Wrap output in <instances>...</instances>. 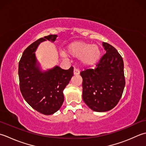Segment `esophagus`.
<instances>
[{"instance_id":"obj_1","label":"esophagus","mask_w":146,"mask_h":146,"mask_svg":"<svg viewBox=\"0 0 146 146\" xmlns=\"http://www.w3.org/2000/svg\"><path fill=\"white\" fill-rule=\"evenodd\" d=\"M79 73H80L79 70L77 69H76V68H75V69H74V75H79Z\"/></svg>"}]
</instances>
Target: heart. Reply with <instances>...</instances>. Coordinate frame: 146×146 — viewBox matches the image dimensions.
I'll list each match as a JSON object with an SVG mask.
<instances>
[{
	"instance_id": "b5f03b06",
	"label": "heart",
	"mask_w": 146,
	"mask_h": 146,
	"mask_svg": "<svg viewBox=\"0 0 146 146\" xmlns=\"http://www.w3.org/2000/svg\"><path fill=\"white\" fill-rule=\"evenodd\" d=\"M66 52L72 57L80 59L86 66L95 65L102 56V50L96 44L81 41L71 43L67 47Z\"/></svg>"
}]
</instances>
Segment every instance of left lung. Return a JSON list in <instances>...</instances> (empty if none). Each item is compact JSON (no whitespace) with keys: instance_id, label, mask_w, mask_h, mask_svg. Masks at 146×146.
<instances>
[{"instance_id":"obj_1","label":"left lung","mask_w":146,"mask_h":146,"mask_svg":"<svg viewBox=\"0 0 146 146\" xmlns=\"http://www.w3.org/2000/svg\"><path fill=\"white\" fill-rule=\"evenodd\" d=\"M105 53L95 69L81 71L82 99L94 111L110 110L117 105L125 85L123 60L113 46L103 42Z\"/></svg>"}]
</instances>
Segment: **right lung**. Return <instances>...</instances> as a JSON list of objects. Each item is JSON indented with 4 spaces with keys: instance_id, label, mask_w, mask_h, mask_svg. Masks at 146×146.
<instances>
[{
    "instance_id": "right-lung-1",
    "label": "right lung",
    "mask_w": 146,
    "mask_h": 146,
    "mask_svg": "<svg viewBox=\"0 0 146 146\" xmlns=\"http://www.w3.org/2000/svg\"><path fill=\"white\" fill-rule=\"evenodd\" d=\"M57 36L50 35L35 41L24 51L19 62L20 91L24 99L35 110L52 115L60 108L64 101L63 91L74 75V67L67 70L58 66L41 72L37 65L35 50L46 40L54 41Z\"/></svg>"
}]
</instances>
